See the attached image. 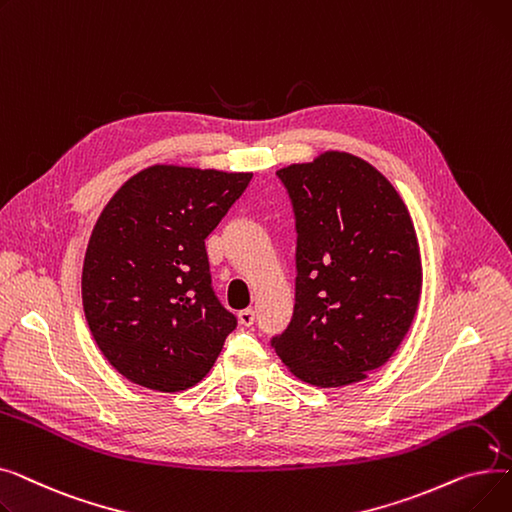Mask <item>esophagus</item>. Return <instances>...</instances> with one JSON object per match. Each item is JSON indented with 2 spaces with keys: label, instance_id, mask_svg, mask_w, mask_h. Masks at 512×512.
Instances as JSON below:
<instances>
[{
  "label": "esophagus",
  "instance_id": "1",
  "mask_svg": "<svg viewBox=\"0 0 512 512\" xmlns=\"http://www.w3.org/2000/svg\"><path fill=\"white\" fill-rule=\"evenodd\" d=\"M238 321H240V326H253V321H255V311L253 309H242V311H238Z\"/></svg>",
  "mask_w": 512,
  "mask_h": 512
}]
</instances>
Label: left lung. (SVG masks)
Masks as SVG:
<instances>
[{"label": "left lung", "mask_w": 512, "mask_h": 512, "mask_svg": "<svg viewBox=\"0 0 512 512\" xmlns=\"http://www.w3.org/2000/svg\"><path fill=\"white\" fill-rule=\"evenodd\" d=\"M297 218V303L272 340L299 380L340 388L382 367L421 297L415 226L396 188L365 159L324 151L276 172Z\"/></svg>", "instance_id": "obj_1"}]
</instances>
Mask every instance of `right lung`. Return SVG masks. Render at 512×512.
<instances>
[{"label": "right lung", "instance_id": "add662e5", "mask_svg": "<svg viewBox=\"0 0 512 512\" xmlns=\"http://www.w3.org/2000/svg\"><path fill=\"white\" fill-rule=\"evenodd\" d=\"M251 172L155 164L128 178L99 215L83 265V309L103 357L132 384H199L236 317L211 288L205 238Z\"/></svg>", "mask_w": 512, "mask_h": 512}]
</instances>
